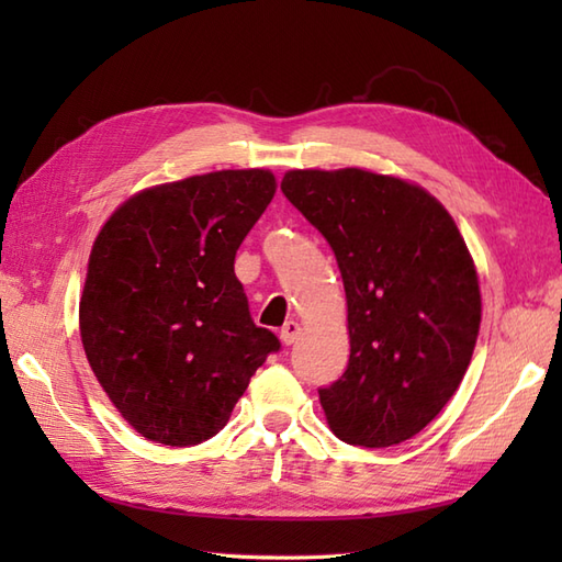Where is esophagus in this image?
I'll return each mask as SVG.
<instances>
[{"label":"esophagus","mask_w":562,"mask_h":562,"mask_svg":"<svg viewBox=\"0 0 562 562\" xmlns=\"http://www.w3.org/2000/svg\"><path fill=\"white\" fill-rule=\"evenodd\" d=\"M300 333H302V326L296 324V321H288V324H284L280 330V338L284 345H294L296 338H300Z\"/></svg>","instance_id":"obj_1"}]
</instances>
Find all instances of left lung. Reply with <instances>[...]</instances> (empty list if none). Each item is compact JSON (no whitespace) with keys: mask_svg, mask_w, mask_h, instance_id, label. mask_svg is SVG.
<instances>
[{"mask_svg":"<svg viewBox=\"0 0 562 562\" xmlns=\"http://www.w3.org/2000/svg\"><path fill=\"white\" fill-rule=\"evenodd\" d=\"M282 193L336 254L348 300L350 362L318 389L338 439L393 447L445 408L481 328L473 258L425 188L362 169H296Z\"/></svg>","mask_w":562,"mask_h":562,"instance_id":"1","label":"left lung"}]
</instances>
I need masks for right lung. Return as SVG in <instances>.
Masks as SVG:
<instances>
[{
  "instance_id": "obj_1",
  "label": "right lung",
  "mask_w": 562,
  "mask_h": 562,
  "mask_svg": "<svg viewBox=\"0 0 562 562\" xmlns=\"http://www.w3.org/2000/svg\"><path fill=\"white\" fill-rule=\"evenodd\" d=\"M266 169L142 190L89 256L79 330L99 384L142 437L190 447L229 420L280 340L250 318L234 258L274 195Z\"/></svg>"
}]
</instances>
